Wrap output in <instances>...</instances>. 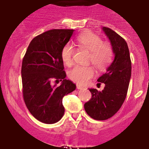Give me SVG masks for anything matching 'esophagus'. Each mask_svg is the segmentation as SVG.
Instances as JSON below:
<instances>
[{"mask_svg": "<svg viewBox=\"0 0 149 149\" xmlns=\"http://www.w3.org/2000/svg\"><path fill=\"white\" fill-rule=\"evenodd\" d=\"M77 89H78V90H83V89H84V87L83 86H80V85H77Z\"/></svg>", "mask_w": 149, "mask_h": 149, "instance_id": "obj_1", "label": "esophagus"}]
</instances>
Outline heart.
I'll use <instances>...</instances> for the list:
<instances>
[{"instance_id": "1", "label": "heart", "mask_w": 149, "mask_h": 149, "mask_svg": "<svg viewBox=\"0 0 149 149\" xmlns=\"http://www.w3.org/2000/svg\"><path fill=\"white\" fill-rule=\"evenodd\" d=\"M77 42L80 47L89 52L90 61L100 70H103L110 64L113 59L111 46L104 43L99 36L86 31L81 33L77 38ZM73 47L70 44H66L61 49V59L64 64L70 66L72 64ZM94 69L90 66H76L69 73V76L73 81L80 85H85L94 76Z\"/></svg>"}]
</instances>
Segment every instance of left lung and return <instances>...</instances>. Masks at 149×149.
Wrapping results in <instances>:
<instances>
[{
  "instance_id": "8db88e82",
  "label": "left lung",
  "mask_w": 149,
  "mask_h": 149,
  "mask_svg": "<svg viewBox=\"0 0 149 149\" xmlns=\"http://www.w3.org/2000/svg\"><path fill=\"white\" fill-rule=\"evenodd\" d=\"M102 29L111 42L115 57L106 73L97 79L105 84L104 90L89 89L92 98L84 105L87 113L98 120L110 118L119 110L125 100L132 73L127 42L111 29L104 26Z\"/></svg>"
}]
</instances>
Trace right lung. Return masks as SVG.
<instances>
[{
    "mask_svg": "<svg viewBox=\"0 0 149 149\" xmlns=\"http://www.w3.org/2000/svg\"><path fill=\"white\" fill-rule=\"evenodd\" d=\"M73 29H52L37 36L30 42L22 61L23 96L35 118L46 124L60 120L64 114L62 99L74 91L76 84L66 80L61 49L69 41ZM59 79L61 85H52Z\"/></svg>",
    "mask_w": 149,
    "mask_h": 149,
    "instance_id": "right-lung-1",
    "label": "right lung"
}]
</instances>
